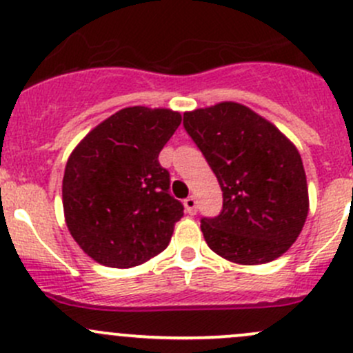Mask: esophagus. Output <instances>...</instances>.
Listing matches in <instances>:
<instances>
[{
	"instance_id": "1",
	"label": "esophagus",
	"mask_w": 353,
	"mask_h": 353,
	"mask_svg": "<svg viewBox=\"0 0 353 353\" xmlns=\"http://www.w3.org/2000/svg\"><path fill=\"white\" fill-rule=\"evenodd\" d=\"M184 208H186V212L190 213V215H194V213H196V198L188 196L184 199Z\"/></svg>"
}]
</instances>
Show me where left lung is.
<instances>
[{"label": "left lung", "instance_id": "left-lung-1", "mask_svg": "<svg viewBox=\"0 0 353 353\" xmlns=\"http://www.w3.org/2000/svg\"><path fill=\"white\" fill-rule=\"evenodd\" d=\"M184 128L223 191V210L201 220L206 244L227 261L263 265L297 241L309 213L305 170L295 145L239 102L184 112Z\"/></svg>", "mask_w": 353, "mask_h": 353}]
</instances>
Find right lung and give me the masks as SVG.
<instances>
[{
  "label": "right lung",
  "mask_w": 353,
  "mask_h": 353,
  "mask_svg": "<svg viewBox=\"0 0 353 353\" xmlns=\"http://www.w3.org/2000/svg\"><path fill=\"white\" fill-rule=\"evenodd\" d=\"M181 112L133 105L117 110L73 148L63 176V210L71 237L94 261L133 268L160 254L181 220L159 154Z\"/></svg>",
  "instance_id": "add662e5"
}]
</instances>
